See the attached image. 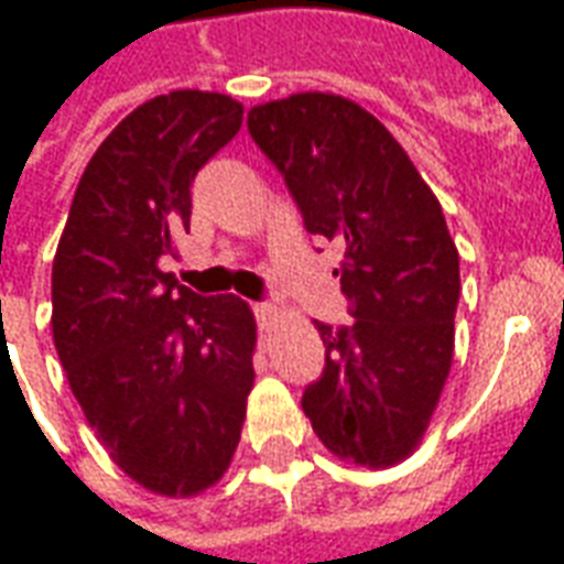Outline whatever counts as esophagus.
Here are the masks:
<instances>
[{"label": "esophagus", "instance_id": "esophagus-1", "mask_svg": "<svg viewBox=\"0 0 564 564\" xmlns=\"http://www.w3.org/2000/svg\"><path fill=\"white\" fill-rule=\"evenodd\" d=\"M253 314H257V323L262 332H269L271 323H274V317H278V311H274L269 302H257V305H253Z\"/></svg>", "mask_w": 564, "mask_h": 564}]
</instances>
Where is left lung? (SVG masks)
I'll use <instances>...</instances> for the list:
<instances>
[{"label":"left lung","instance_id":"left-lung-1","mask_svg":"<svg viewBox=\"0 0 564 564\" xmlns=\"http://www.w3.org/2000/svg\"><path fill=\"white\" fill-rule=\"evenodd\" d=\"M311 235L341 250L350 326L317 323L326 368L302 408L326 447L368 468L411 456L453 362L459 253L390 129L344 96L295 93L247 111Z\"/></svg>","mask_w":564,"mask_h":564}]
</instances>
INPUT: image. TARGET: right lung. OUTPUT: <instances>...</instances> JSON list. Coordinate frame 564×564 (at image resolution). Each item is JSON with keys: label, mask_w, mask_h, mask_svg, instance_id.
Wrapping results in <instances>:
<instances>
[{"label": "right lung", "mask_w": 564, "mask_h": 564, "mask_svg": "<svg viewBox=\"0 0 564 564\" xmlns=\"http://www.w3.org/2000/svg\"><path fill=\"white\" fill-rule=\"evenodd\" d=\"M232 96L174 90L139 105L80 174L51 278L54 344L108 456L150 492L223 477L253 390L257 319L193 293L162 262L189 232V186L235 139Z\"/></svg>", "instance_id": "right-lung-1"}]
</instances>
